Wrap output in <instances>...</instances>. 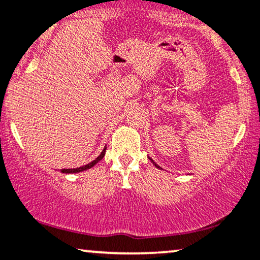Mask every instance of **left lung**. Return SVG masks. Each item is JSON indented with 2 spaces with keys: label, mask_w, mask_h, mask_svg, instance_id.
<instances>
[{
  "label": "left lung",
  "mask_w": 260,
  "mask_h": 260,
  "mask_svg": "<svg viewBox=\"0 0 260 260\" xmlns=\"http://www.w3.org/2000/svg\"><path fill=\"white\" fill-rule=\"evenodd\" d=\"M149 159H150V160H151V162H152V163H153V164H154V167H157V168H159V167H158V166H157V164H156V163H154V162H153V159H152V158H150V157H149Z\"/></svg>",
  "instance_id": "obj_1"
}]
</instances>
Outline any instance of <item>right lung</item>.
Instances as JSON below:
<instances>
[{"mask_svg": "<svg viewBox=\"0 0 260 260\" xmlns=\"http://www.w3.org/2000/svg\"><path fill=\"white\" fill-rule=\"evenodd\" d=\"M106 150H107V146L104 147L103 151H102L101 154H100V156L97 157L96 159H94V160H92L91 163L86 164V166L79 167V168H74V169H62L61 172H62V173H64V174H75V173H80V172H84V170H87V169H90V168H92V167H94V166H96V164H97L98 162H100V160H101L102 158H103V157H104V154H106Z\"/></svg>", "mask_w": 260, "mask_h": 260, "instance_id": "obj_1", "label": "right lung"}]
</instances>
